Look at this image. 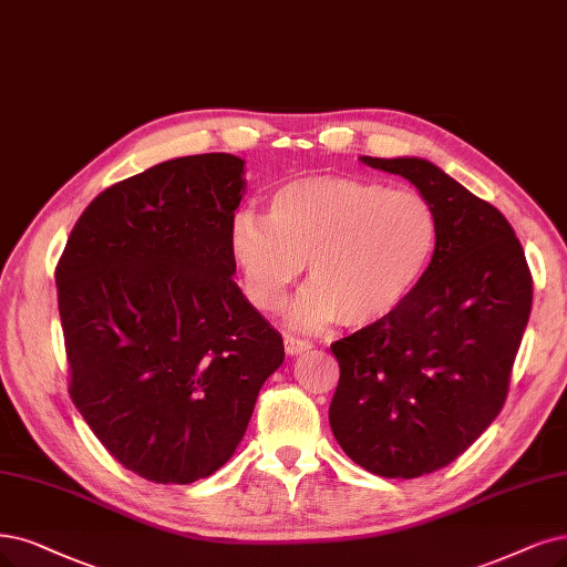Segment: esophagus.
Returning <instances> with one entry per match:
<instances>
[{"instance_id":"34e87169","label":"esophagus","mask_w":567,"mask_h":567,"mask_svg":"<svg viewBox=\"0 0 567 567\" xmlns=\"http://www.w3.org/2000/svg\"><path fill=\"white\" fill-rule=\"evenodd\" d=\"M310 341H306V339H297V337H285V350H287V354H291V358H295V354H301V352H306V350H310Z\"/></svg>"}]
</instances>
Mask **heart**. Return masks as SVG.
Segmentation results:
<instances>
[{"label":"heart","mask_w":567,"mask_h":567,"mask_svg":"<svg viewBox=\"0 0 567 567\" xmlns=\"http://www.w3.org/2000/svg\"><path fill=\"white\" fill-rule=\"evenodd\" d=\"M436 234L432 205L411 188L312 175L272 188L266 217L236 213L228 249L257 310H278L308 261L310 289L291 308V324L318 329L341 320L367 327L413 295Z\"/></svg>","instance_id":"1"}]
</instances>
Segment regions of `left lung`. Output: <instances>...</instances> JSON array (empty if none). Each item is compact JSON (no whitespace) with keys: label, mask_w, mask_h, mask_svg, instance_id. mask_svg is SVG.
I'll return each mask as SVG.
<instances>
[{"label":"left lung","mask_w":567,"mask_h":567,"mask_svg":"<svg viewBox=\"0 0 567 567\" xmlns=\"http://www.w3.org/2000/svg\"><path fill=\"white\" fill-rule=\"evenodd\" d=\"M362 163L409 179L439 234L413 295L331 343L341 367L329 406L339 446L385 478L446 467L495 421L533 306V278L497 207L425 158Z\"/></svg>","instance_id":"left-lung-1"}]
</instances>
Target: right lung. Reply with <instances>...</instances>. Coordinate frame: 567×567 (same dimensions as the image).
Masks as SVG:
<instances>
[{"label":"right lung","instance_id":"right-lung-1","mask_svg":"<svg viewBox=\"0 0 567 567\" xmlns=\"http://www.w3.org/2000/svg\"><path fill=\"white\" fill-rule=\"evenodd\" d=\"M245 161L198 154L83 209L55 268L70 396L118 463L194 484L236 453L282 337L234 282Z\"/></svg>","mask_w":567,"mask_h":567}]
</instances>
